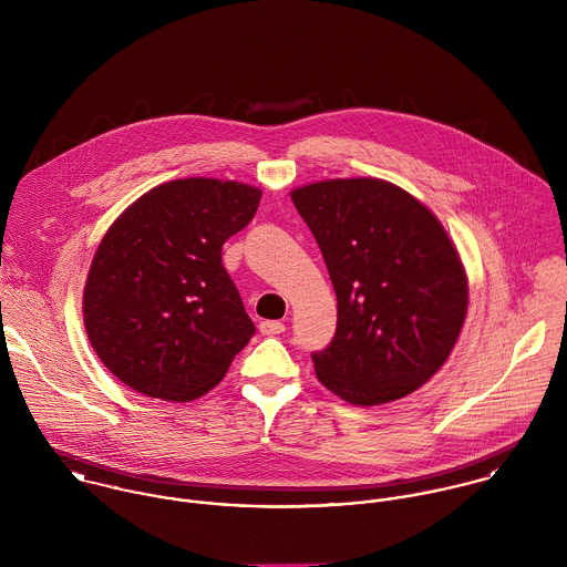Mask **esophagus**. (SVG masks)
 I'll return each instance as SVG.
<instances>
[{"label": "esophagus", "mask_w": 567, "mask_h": 567, "mask_svg": "<svg viewBox=\"0 0 567 567\" xmlns=\"http://www.w3.org/2000/svg\"><path fill=\"white\" fill-rule=\"evenodd\" d=\"M259 331H261L264 336H277V333H284V331H286V324L281 323V321H261Z\"/></svg>", "instance_id": "34e87169"}]
</instances>
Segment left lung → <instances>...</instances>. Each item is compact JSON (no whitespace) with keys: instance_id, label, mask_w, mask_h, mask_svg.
I'll use <instances>...</instances> for the list:
<instances>
[{"instance_id":"8db88e82","label":"left lung","mask_w":567,"mask_h":567,"mask_svg":"<svg viewBox=\"0 0 567 567\" xmlns=\"http://www.w3.org/2000/svg\"><path fill=\"white\" fill-rule=\"evenodd\" d=\"M323 252L338 321L312 353L319 382L355 405L389 404L447 360L467 317V275L436 216L382 178L292 189Z\"/></svg>"}]
</instances>
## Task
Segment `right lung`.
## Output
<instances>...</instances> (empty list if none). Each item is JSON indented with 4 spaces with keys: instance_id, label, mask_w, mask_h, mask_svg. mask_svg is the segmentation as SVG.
<instances>
[{
    "instance_id": "add662e5",
    "label": "right lung",
    "mask_w": 567,
    "mask_h": 567,
    "mask_svg": "<svg viewBox=\"0 0 567 567\" xmlns=\"http://www.w3.org/2000/svg\"><path fill=\"white\" fill-rule=\"evenodd\" d=\"M257 187L178 178L137 198L104 234L82 295L89 342L133 391L192 402L212 391L255 324L223 266V244L259 207Z\"/></svg>"
}]
</instances>
